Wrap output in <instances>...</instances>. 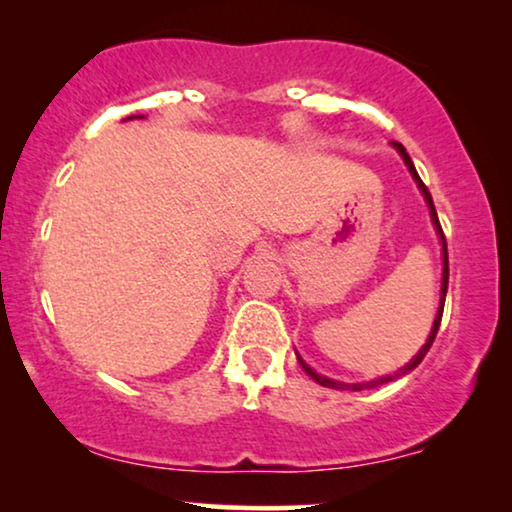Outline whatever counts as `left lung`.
Here are the masks:
<instances>
[{
	"instance_id": "1",
	"label": "left lung",
	"mask_w": 512,
	"mask_h": 512,
	"mask_svg": "<svg viewBox=\"0 0 512 512\" xmlns=\"http://www.w3.org/2000/svg\"><path fill=\"white\" fill-rule=\"evenodd\" d=\"M391 146H394V149L398 151V156L403 158L405 167H408L410 174H412V179H415V184H417V188H419V193L424 195V200H426V207H429V214H431V221H433V228H436V233H438V240H440V247H443V282H440V303H438V312H436V319H433V326H431V333H429V338H426V342H424V345H422V349H419V352H417L415 356H412L410 363H405V366H403L401 370H398V373H394V375H384V377H377V380H370V382H356V384H349V382H338V380H331V377H326V375H319L317 370L307 366V363L303 361V356H300V354L296 352L298 361H300V366H303L305 373L310 375L314 382L321 384V387H328V389H352V391H361V389H373V387H380V384H387V382H391V380H396V377H401V375H408L410 370H415V368L419 366V363H422V359H424V356H426V352H429V349H431L433 340H436V333H438L440 319H443V307H445V296H447V282H450V265H447V242H445L443 228H440V221H438L436 207H433V198H431L429 188H426V186H424V181L419 179V174H417V170H415V165H412V160H410V156H408V151H405V146H403V144H398V142H391Z\"/></svg>"
}]
</instances>
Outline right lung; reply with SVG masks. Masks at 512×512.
Masks as SVG:
<instances>
[{"mask_svg":"<svg viewBox=\"0 0 512 512\" xmlns=\"http://www.w3.org/2000/svg\"><path fill=\"white\" fill-rule=\"evenodd\" d=\"M130 118H144V116H130ZM130 118H128V121H130Z\"/></svg>","mask_w":512,"mask_h":512,"instance_id":"right-lung-1","label":"right lung"}]
</instances>
